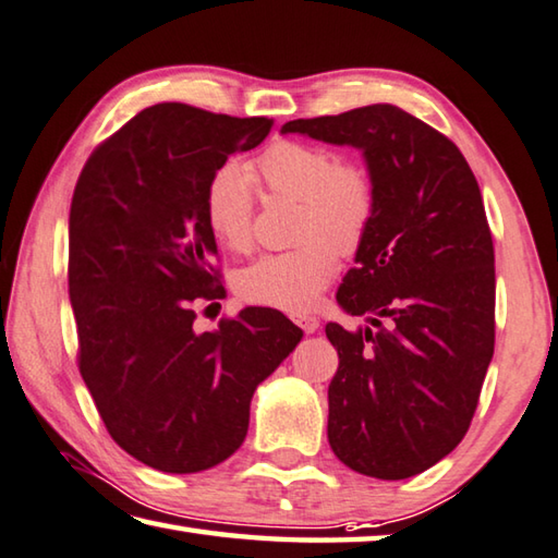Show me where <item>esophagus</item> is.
Returning <instances> with one entry per match:
<instances>
[{
  "mask_svg": "<svg viewBox=\"0 0 558 558\" xmlns=\"http://www.w3.org/2000/svg\"><path fill=\"white\" fill-rule=\"evenodd\" d=\"M294 320H296V326L304 330V333H316L318 330V318L316 316H294Z\"/></svg>",
  "mask_w": 558,
  "mask_h": 558,
  "instance_id": "34e87169",
  "label": "esophagus"
}]
</instances>
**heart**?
I'll list each match as a JSON object with an SVG mask.
<instances>
[{
  "label": "heart",
  "mask_w": 558,
  "mask_h": 558,
  "mask_svg": "<svg viewBox=\"0 0 558 558\" xmlns=\"http://www.w3.org/2000/svg\"><path fill=\"white\" fill-rule=\"evenodd\" d=\"M257 175L274 195L301 201L299 247L264 254L238 274L240 299L254 306L306 314L333 281L338 252L353 254L375 213L373 175L357 161L294 140L274 142L257 159ZM205 222L225 250L247 252L254 240L252 175L222 163L205 185Z\"/></svg>",
  "instance_id": "obj_1"
}]
</instances>
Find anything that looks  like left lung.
<instances>
[{
	"mask_svg": "<svg viewBox=\"0 0 558 558\" xmlns=\"http://www.w3.org/2000/svg\"><path fill=\"white\" fill-rule=\"evenodd\" d=\"M281 132L363 149L375 213L338 289L367 328L338 350L328 441L353 471L404 481L463 441L495 350V247L461 149L395 105L294 120Z\"/></svg>",
	"mask_w": 558,
	"mask_h": 558,
	"instance_id": "obj_1",
	"label": "left lung"
}]
</instances>
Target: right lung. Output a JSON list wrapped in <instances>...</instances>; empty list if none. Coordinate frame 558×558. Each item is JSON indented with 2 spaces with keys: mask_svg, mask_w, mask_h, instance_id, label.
Segmentation results:
<instances>
[{
  "mask_svg": "<svg viewBox=\"0 0 558 558\" xmlns=\"http://www.w3.org/2000/svg\"><path fill=\"white\" fill-rule=\"evenodd\" d=\"M269 130L267 117L161 102L107 136L75 183L68 289L77 367L107 434L156 471H208L238 451L254 389L304 336L271 308L193 328L195 301L222 294L205 185Z\"/></svg>",
  "mask_w": 558,
  "mask_h": 558,
  "instance_id": "obj_1",
  "label": "right lung"
}]
</instances>
